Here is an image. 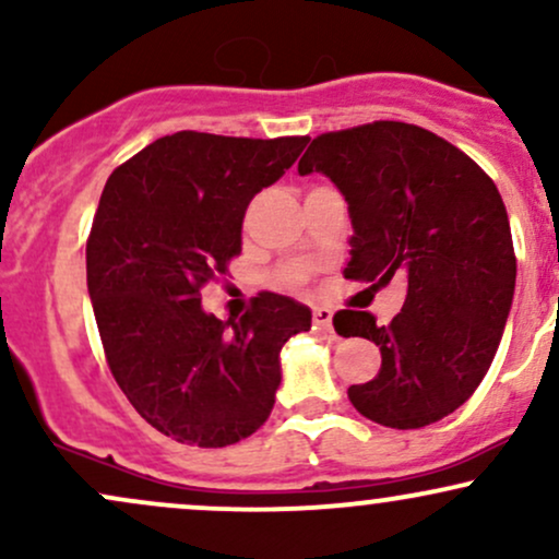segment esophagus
Returning <instances> with one entry per match:
<instances>
[{"label": "esophagus", "mask_w": 559, "mask_h": 559, "mask_svg": "<svg viewBox=\"0 0 559 559\" xmlns=\"http://www.w3.org/2000/svg\"><path fill=\"white\" fill-rule=\"evenodd\" d=\"M312 323H316L318 331H331L333 312L329 307H316V310H312Z\"/></svg>", "instance_id": "esophagus-1"}]
</instances>
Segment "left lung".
Returning <instances> with one entry per match:
<instances>
[{"label":"left lung","instance_id":"left-lung-1","mask_svg":"<svg viewBox=\"0 0 559 559\" xmlns=\"http://www.w3.org/2000/svg\"><path fill=\"white\" fill-rule=\"evenodd\" d=\"M323 173L349 204L344 278L407 281L402 312L333 316L338 336L381 349L373 381L346 389L381 426L423 428L471 400L502 342L515 252L497 186L465 152L426 128L378 120L312 139L299 176Z\"/></svg>","mask_w":559,"mask_h":559}]
</instances>
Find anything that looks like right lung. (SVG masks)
<instances>
[{
  "label": "right lung",
  "instance_id": "right-lung-1",
  "mask_svg": "<svg viewBox=\"0 0 559 559\" xmlns=\"http://www.w3.org/2000/svg\"><path fill=\"white\" fill-rule=\"evenodd\" d=\"M307 136L178 131L107 178L86 243V284L107 362L136 413L181 444L228 447L271 415L281 349L310 307L260 294L226 323L199 288L241 252L249 202L297 163Z\"/></svg>",
  "mask_w": 559,
  "mask_h": 559
}]
</instances>
